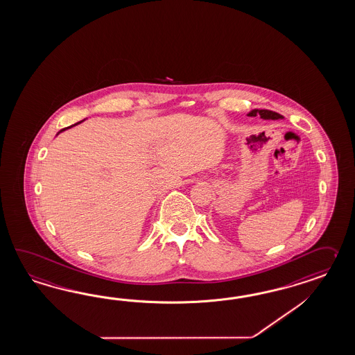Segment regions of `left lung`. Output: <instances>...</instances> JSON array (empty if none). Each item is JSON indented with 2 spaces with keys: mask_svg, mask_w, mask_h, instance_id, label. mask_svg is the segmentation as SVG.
I'll use <instances>...</instances> for the list:
<instances>
[{
  "mask_svg": "<svg viewBox=\"0 0 355 355\" xmlns=\"http://www.w3.org/2000/svg\"><path fill=\"white\" fill-rule=\"evenodd\" d=\"M249 116H257L260 115L261 119L264 121H278V119H284V116L281 114L276 113V112H272V110H266V109H254L251 110L250 113L248 114Z\"/></svg>",
  "mask_w": 355,
  "mask_h": 355,
  "instance_id": "8db88e82",
  "label": "left lung"
}]
</instances>
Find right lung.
<instances>
[{
  "instance_id": "1",
  "label": "right lung",
  "mask_w": 355,
  "mask_h": 355,
  "mask_svg": "<svg viewBox=\"0 0 355 355\" xmlns=\"http://www.w3.org/2000/svg\"><path fill=\"white\" fill-rule=\"evenodd\" d=\"M79 123H80V121H79ZM79 123H76V124H73V125H70V127H68V128H64V130H59V132H58V135H59V133H61V132H64V130H69V128H71V127H74V125H77V124H79ZM58 135H56V136H58Z\"/></svg>"
}]
</instances>
